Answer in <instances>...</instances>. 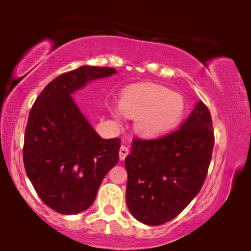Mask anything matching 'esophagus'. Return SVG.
Returning a JSON list of instances; mask_svg holds the SVG:
<instances>
[{"mask_svg": "<svg viewBox=\"0 0 251 251\" xmlns=\"http://www.w3.org/2000/svg\"><path fill=\"white\" fill-rule=\"evenodd\" d=\"M128 154V149L126 148V146H122V148H120V151H119V158H120V160H124L126 158V155Z\"/></svg>", "mask_w": 251, "mask_h": 251, "instance_id": "34e87169", "label": "esophagus"}]
</instances>
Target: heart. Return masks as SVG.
Listing matches in <instances>:
<instances>
[{
    "label": "heart",
    "mask_w": 251,
    "mask_h": 251,
    "mask_svg": "<svg viewBox=\"0 0 251 251\" xmlns=\"http://www.w3.org/2000/svg\"><path fill=\"white\" fill-rule=\"evenodd\" d=\"M135 119L134 127L142 137L149 139L165 137L176 131L183 122L186 103L180 94L159 85L132 86L123 92L120 108L112 107L116 118L122 112Z\"/></svg>",
    "instance_id": "heart-1"
}]
</instances>
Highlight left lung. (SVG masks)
Returning <instances> with one entry per match:
<instances>
[{"label": "left lung", "instance_id": "obj_1", "mask_svg": "<svg viewBox=\"0 0 251 251\" xmlns=\"http://www.w3.org/2000/svg\"><path fill=\"white\" fill-rule=\"evenodd\" d=\"M214 143L211 116L201 100L171 134L133 139L125 168L126 205L135 220L160 226L177 217L203 186Z\"/></svg>", "mask_w": 251, "mask_h": 251}]
</instances>
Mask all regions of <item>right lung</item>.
<instances>
[{"label": "right lung", "instance_id": "add662e5", "mask_svg": "<svg viewBox=\"0 0 251 251\" xmlns=\"http://www.w3.org/2000/svg\"><path fill=\"white\" fill-rule=\"evenodd\" d=\"M116 73L112 67L81 66L48 83L30 109L25 169L43 203L59 214L87 210L106 174L119 162V138L102 139L72 97Z\"/></svg>", "mask_w": 251, "mask_h": 251}]
</instances>
